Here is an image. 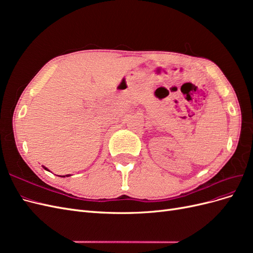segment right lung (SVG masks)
<instances>
[{
  "mask_svg": "<svg viewBox=\"0 0 253 253\" xmlns=\"http://www.w3.org/2000/svg\"><path fill=\"white\" fill-rule=\"evenodd\" d=\"M43 168H44L45 170H47V168H45V167H43ZM47 171H48V170H47ZM65 176H67V177H68V176H71V175H70V174H67V175H64V176H62V177H65Z\"/></svg>",
  "mask_w": 253,
  "mask_h": 253,
  "instance_id": "add662e5",
  "label": "right lung"
}]
</instances>
